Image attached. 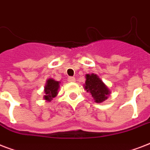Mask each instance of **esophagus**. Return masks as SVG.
<instances>
[{
  "instance_id": "esophagus-1",
  "label": "esophagus",
  "mask_w": 150,
  "mask_h": 150,
  "mask_svg": "<svg viewBox=\"0 0 150 150\" xmlns=\"http://www.w3.org/2000/svg\"><path fill=\"white\" fill-rule=\"evenodd\" d=\"M75 81V79L74 77H68V82H74Z\"/></svg>"
}]
</instances>
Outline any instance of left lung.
Instances as JSON below:
<instances>
[{"mask_svg": "<svg viewBox=\"0 0 150 150\" xmlns=\"http://www.w3.org/2000/svg\"><path fill=\"white\" fill-rule=\"evenodd\" d=\"M85 89L91 94L96 103H102L106 100L110 93V91L96 74H87L86 76Z\"/></svg>", "mask_w": 150, "mask_h": 150, "instance_id": "obj_1", "label": "left lung"}]
</instances>
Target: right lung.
Returning <instances> with one entry per match:
<instances>
[{
	"label": "right lung",
	"instance_id": "1",
	"mask_svg": "<svg viewBox=\"0 0 150 150\" xmlns=\"http://www.w3.org/2000/svg\"><path fill=\"white\" fill-rule=\"evenodd\" d=\"M59 84L60 82L58 81H55L53 79H49L47 81L46 86L44 87V96L43 98L47 101H51L53 98H54L55 96L58 93V89H59Z\"/></svg>",
	"mask_w": 150,
	"mask_h": 150
}]
</instances>
